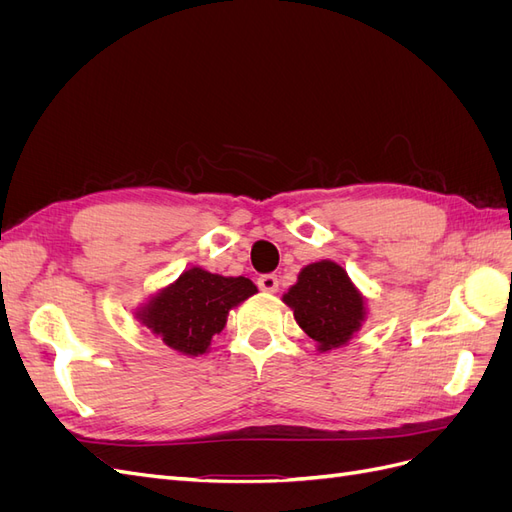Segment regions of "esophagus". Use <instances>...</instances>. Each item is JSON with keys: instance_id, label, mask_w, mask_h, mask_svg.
I'll use <instances>...</instances> for the list:
<instances>
[{"instance_id": "1", "label": "esophagus", "mask_w": 512, "mask_h": 512, "mask_svg": "<svg viewBox=\"0 0 512 512\" xmlns=\"http://www.w3.org/2000/svg\"><path fill=\"white\" fill-rule=\"evenodd\" d=\"M258 288L265 290V292H277V288H280V282H277V275L273 273H265L258 277Z\"/></svg>"}]
</instances>
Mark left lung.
Here are the masks:
<instances>
[{
    "label": "left lung",
    "mask_w": 512,
    "mask_h": 512,
    "mask_svg": "<svg viewBox=\"0 0 512 512\" xmlns=\"http://www.w3.org/2000/svg\"><path fill=\"white\" fill-rule=\"evenodd\" d=\"M284 303L320 352L344 346L365 320V301L348 273L331 260L307 265Z\"/></svg>",
    "instance_id": "8db88e82"
}]
</instances>
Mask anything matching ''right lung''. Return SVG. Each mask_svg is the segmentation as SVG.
I'll list each match as a JSON object with an SVG mask.
<instances>
[{"mask_svg": "<svg viewBox=\"0 0 512 512\" xmlns=\"http://www.w3.org/2000/svg\"><path fill=\"white\" fill-rule=\"evenodd\" d=\"M254 292L258 290L247 277H224L194 267L160 290L138 318L168 348L198 356L207 352L211 337L224 329L230 309Z\"/></svg>", "mask_w": 512, "mask_h": 512, "instance_id": "right-lung-1", "label": "right lung"}]
</instances>
